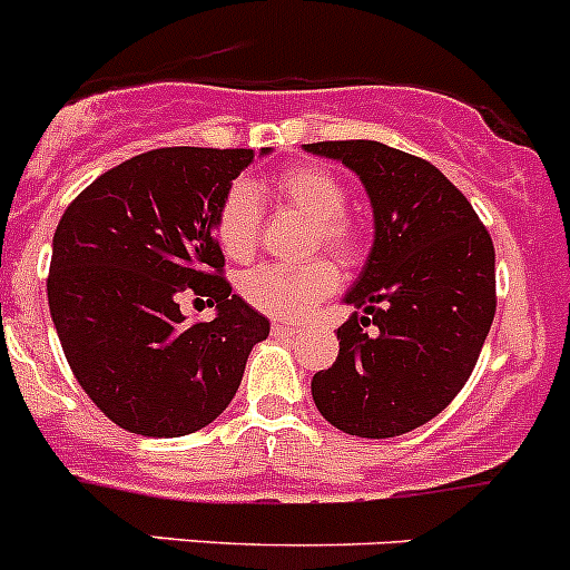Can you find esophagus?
Instances as JSON below:
<instances>
[{
  "instance_id": "34e87169",
  "label": "esophagus",
  "mask_w": 570,
  "mask_h": 570,
  "mask_svg": "<svg viewBox=\"0 0 570 570\" xmlns=\"http://www.w3.org/2000/svg\"><path fill=\"white\" fill-rule=\"evenodd\" d=\"M273 334H275V337H281V340H292L297 334V328L295 326H284V323H275Z\"/></svg>"
}]
</instances>
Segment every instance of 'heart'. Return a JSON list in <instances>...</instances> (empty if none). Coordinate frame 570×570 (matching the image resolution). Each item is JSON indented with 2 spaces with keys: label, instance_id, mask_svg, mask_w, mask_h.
<instances>
[{
  "label": "heart",
  "instance_id": "b5f03b06",
  "mask_svg": "<svg viewBox=\"0 0 570 570\" xmlns=\"http://www.w3.org/2000/svg\"><path fill=\"white\" fill-rule=\"evenodd\" d=\"M269 194L286 210L309 219L306 253L326 249L343 264H357L365 249V233L357 216L343 210L348 202L343 179L317 163H297L284 168L269 183ZM261 205L249 185L236 183L216 213V236L230 258L244 261L258 247ZM340 273L334 261L317 258L303 264H264L238 281V292L253 309L278 321H303L337 289Z\"/></svg>",
  "mask_w": 570,
  "mask_h": 570
}]
</instances>
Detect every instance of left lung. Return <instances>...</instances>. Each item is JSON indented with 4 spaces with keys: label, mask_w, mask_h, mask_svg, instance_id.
<instances>
[{
    "label": "left lung",
    "mask_w": 570,
    "mask_h": 570,
    "mask_svg": "<svg viewBox=\"0 0 570 570\" xmlns=\"http://www.w3.org/2000/svg\"><path fill=\"white\" fill-rule=\"evenodd\" d=\"M363 179L374 247L345 303L340 354L312 396L334 428L393 439L439 416L470 380L494 321V247L466 196L428 159L376 140L303 146Z\"/></svg>",
    "instance_id": "8db88e82"
}]
</instances>
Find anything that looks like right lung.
Wrapping results in <instances>:
<instances>
[{"instance_id": "add662e5", "label": "right lung", "mask_w": 570, "mask_h": 570, "mask_svg": "<svg viewBox=\"0 0 570 570\" xmlns=\"http://www.w3.org/2000/svg\"><path fill=\"white\" fill-rule=\"evenodd\" d=\"M261 154H267V148ZM253 148H154L100 174L52 236L47 301L78 385L115 424L177 439L219 416L269 321L230 295L216 213ZM183 294L217 303L185 324Z\"/></svg>"}]
</instances>
